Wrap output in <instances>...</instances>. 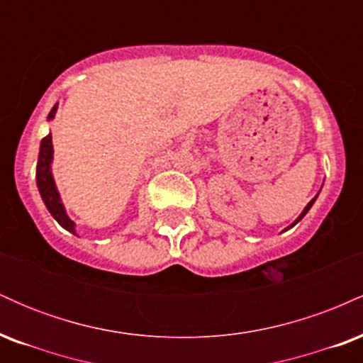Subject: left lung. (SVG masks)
Instances as JSON below:
<instances>
[{
	"mask_svg": "<svg viewBox=\"0 0 363 363\" xmlns=\"http://www.w3.org/2000/svg\"><path fill=\"white\" fill-rule=\"evenodd\" d=\"M315 198H318V196H315ZM315 198H314V199H312V201H309V205H307L306 208H303V211H302V213H301V216H298V218H297V220H295V222H294V223H291V225H290V227H294V225H295V223H298V222H301V220L303 218V216H306V213H307V211H309V210H311V206H312V205H314Z\"/></svg>",
	"mask_w": 363,
	"mask_h": 363,
	"instance_id": "1",
	"label": "left lung"
}]
</instances>
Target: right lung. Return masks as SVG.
I'll return each mask as SVG.
<instances>
[{"label":"right lung","mask_w":363,"mask_h":363,"mask_svg":"<svg viewBox=\"0 0 363 363\" xmlns=\"http://www.w3.org/2000/svg\"><path fill=\"white\" fill-rule=\"evenodd\" d=\"M57 104L52 107L51 112H49L48 119H52L54 114H56ZM51 162H52V141L51 135H48L45 138L40 141V152H39V160H37V187H39V193L43 196L45 206H48L49 213L54 216L57 223L61 227H65L66 230H69L72 234H77L74 232V222L69 220V216L66 215L65 206H62L60 193H57L56 184H54L52 172H51Z\"/></svg>","instance_id":"add662e5"}]
</instances>
